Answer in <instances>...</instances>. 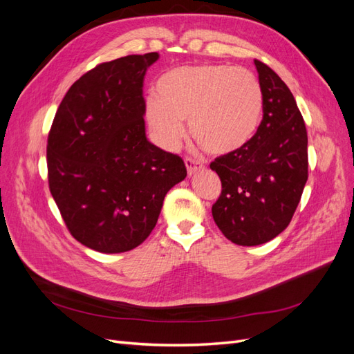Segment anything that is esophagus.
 Segmentation results:
<instances>
[{"label": "esophagus", "instance_id": "1", "mask_svg": "<svg viewBox=\"0 0 354 354\" xmlns=\"http://www.w3.org/2000/svg\"><path fill=\"white\" fill-rule=\"evenodd\" d=\"M185 164H186V168H187V173L192 176L195 174L196 171H201L205 168V165H203L201 160H196V159H192V158H186L185 159Z\"/></svg>", "mask_w": 354, "mask_h": 354}]
</instances>
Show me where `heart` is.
Listing matches in <instances>:
<instances>
[{"label": "heart", "instance_id": "1", "mask_svg": "<svg viewBox=\"0 0 354 354\" xmlns=\"http://www.w3.org/2000/svg\"><path fill=\"white\" fill-rule=\"evenodd\" d=\"M263 118V90L255 75L227 65L176 68L156 82L146 106L149 127L165 145H176L189 121L194 140L211 155L248 146Z\"/></svg>", "mask_w": 354, "mask_h": 354}]
</instances>
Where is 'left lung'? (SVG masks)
I'll use <instances>...</instances> for the list:
<instances>
[{"label":"left lung","instance_id":"obj_1","mask_svg":"<svg viewBox=\"0 0 354 354\" xmlns=\"http://www.w3.org/2000/svg\"><path fill=\"white\" fill-rule=\"evenodd\" d=\"M263 90V120L248 146L212 160L221 194L212 218L229 241L254 246L291 223L308 177L307 130L292 93L273 69L254 60Z\"/></svg>","mask_w":354,"mask_h":354}]
</instances>
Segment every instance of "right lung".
I'll return each mask as SVG.
<instances>
[{
  "label": "right lung",
  "mask_w": 354,
  "mask_h": 354,
  "mask_svg": "<svg viewBox=\"0 0 354 354\" xmlns=\"http://www.w3.org/2000/svg\"><path fill=\"white\" fill-rule=\"evenodd\" d=\"M158 57L131 55L84 73L48 133L50 192L72 236L94 251L140 245L167 192L187 176L183 159L146 138L143 80Z\"/></svg>",
  "instance_id": "add662e5"
}]
</instances>
